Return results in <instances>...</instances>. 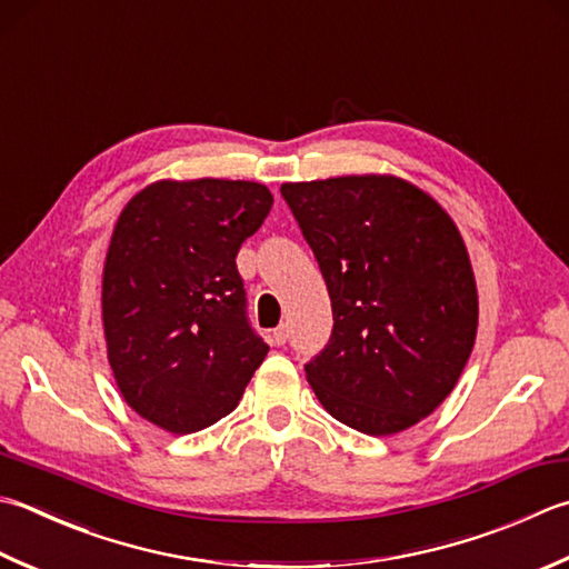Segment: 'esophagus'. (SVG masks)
Masks as SVG:
<instances>
[{
  "instance_id": "1",
  "label": "esophagus",
  "mask_w": 569,
  "mask_h": 569,
  "mask_svg": "<svg viewBox=\"0 0 569 569\" xmlns=\"http://www.w3.org/2000/svg\"><path fill=\"white\" fill-rule=\"evenodd\" d=\"M273 342L276 345H286V340H288V326H286V322H283V326H278L276 330H273Z\"/></svg>"
}]
</instances>
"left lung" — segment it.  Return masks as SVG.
Listing matches in <instances>:
<instances>
[{
    "mask_svg": "<svg viewBox=\"0 0 569 569\" xmlns=\"http://www.w3.org/2000/svg\"><path fill=\"white\" fill-rule=\"evenodd\" d=\"M332 303V336L306 365L342 425L389 437L429 417L473 350L469 251L439 202L392 174L286 182Z\"/></svg>",
    "mask_w": 569,
    "mask_h": 569,
    "instance_id": "8db88e82",
    "label": "left lung"
}]
</instances>
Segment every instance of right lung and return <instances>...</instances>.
Listing matches in <instances>:
<instances>
[{
    "label": "right lung",
    "mask_w": 569,
    "mask_h": 569,
    "mask_svg": "<svg viewBox=\"0 0 569 569\" xmlns=\"http://www.w3.org/2000/svg\"><path fill=\"white\" fill-rule=\"evenodd\" d=\"M269 187L162 180L120 211L103 266V330L118 389L164 431L237 409L266 345L247 318L237 253L269 217Z\"/></svg>",
    "instance_id": "right-lung-1"
}]
</instances>
